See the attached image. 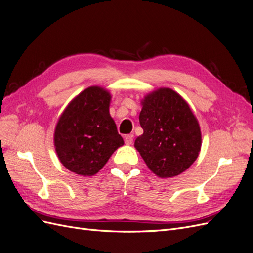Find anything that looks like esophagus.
Here are the masks:
<instances>
[{
	"label": "esophagus",
	"instance_id": "esophagus-1",
	"mask_svg": "<svg viewBox=\"0 0 253 253\" xmlns=\"http://www.w3.org/2000/svg\"><path fill=\"white\" fill-rule=\"evenodd\" d=\"M125 142H126V144H127V145L132 144V143H133V135H126V136L125 137Z\"/></svg>",
	"mask_w": 253,
	"mask_h": 253
}]
</instances>
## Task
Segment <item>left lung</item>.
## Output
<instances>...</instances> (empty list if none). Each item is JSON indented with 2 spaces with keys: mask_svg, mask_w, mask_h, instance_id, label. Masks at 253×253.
<instances>
[{
  "mask_svg": "<svg viewBox=\"0 0 253 253\" xmlns=\"http://www.w3.org/2000/svg\"><path fill=\"white\" fill-rule=\"evenodd\" d=\"M143 134L135 148L159 177L179 175L201 151L198 122L188 103L171 88H159L144 98L139 115Z\"/></svg>",
  "mask_w": 253,
  "mask_h": 253,
  "instance_id": "8db88e82",
  "label": "left lung"
}]
</instances>
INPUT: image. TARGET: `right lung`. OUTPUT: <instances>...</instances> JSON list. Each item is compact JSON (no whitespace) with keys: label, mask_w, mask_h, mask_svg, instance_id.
<instances>
[{"label":"right lung","mask_w":253,"mask_h":253,"mask_svg":"<svg viewBox=\"0 0 253 253\" xmlns=\"http://www.w3.org/2000/svg\"><path fill=\"white\" fill-rule=\"evenodd\" d=\"M111 96L98 86L84 89L61 115L55 131V147L70 171L91 176L124 144L109 112Z\"/></svg>","instance_id":"add662e5"}]
</instances>
